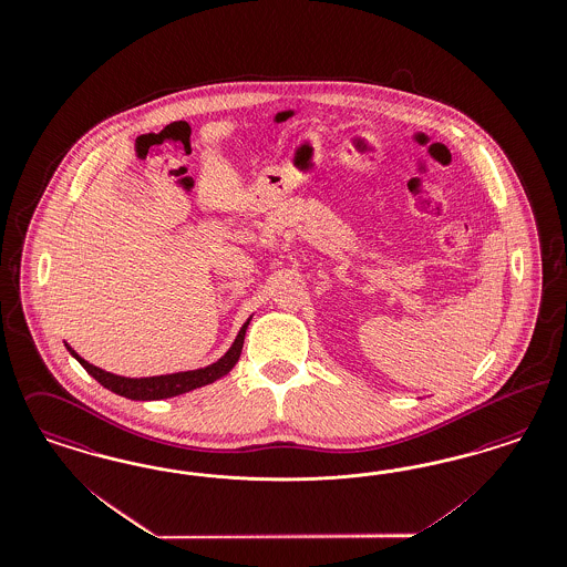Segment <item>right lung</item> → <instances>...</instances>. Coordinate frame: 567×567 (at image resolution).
Returning <instances> with one entry per match:
<instances>
[{"label": "right lung", "mask_w": 567, "mask_h": 567, "mask_svg": "<svg viewBox=\"0 0 567 567\" xmlns=\"http://www.w3.org/2000/svg\"><path fill=\"white\" fill-rule=\"evenodd\" d=\"M252 319V317H250ZM250 319L241 326L239 334L235 338V342L231 344V349L220 357L216 363L206 365V368H199V370H189V372H176V374H166V377H148V378H126L117 377V374H111L105 372L92 363H87L84 357L78 355L69 344H64L69 349V353L75 357L82 365H84L85 372L94 380H99L105 389L122 395V398L136 399V401H151V399H168L176 398V395H183V393H189L193 389H199V386H206L214 380L229 374L233 370V365L237 363V359L241 355V349H244V338H246V330L250 326Z\"/></svg>", "instance_id": "add662e5"}]
</instances>
